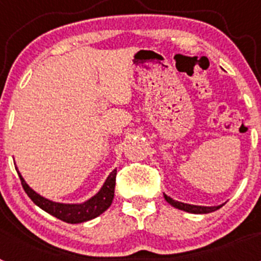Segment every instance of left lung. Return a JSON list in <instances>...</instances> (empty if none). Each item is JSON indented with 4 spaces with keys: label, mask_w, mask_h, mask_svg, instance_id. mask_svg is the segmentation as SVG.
I'll return each mask as SVG.
<instances>
[{
    "label": "left lung",
    "mask_w": 261,
    "mask_h": 261,
    "mask_svg": "<svg viewBox=\"0 0 261 261\" xmlns=\"http://www.w3.org/2000/svg\"><path fill=\"white\" fill-rule=\"evenodd\" d=\"M165 196V200L168 202L170 205H172L174 208L180 209V211L188 212V213H193V214H206V213H212V212L217 211V209H220L223 204L217 205V206H201V205H191V204H186V202H180L176 201V200L171 199L170 196H167L166 193H163Z\"/></svg>",
    "instance_id": "8db88e82"
}]
</instances>
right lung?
<instances>
[{"label":"right lung","instance_id":"add662e5","mask_svg":"<svg viewBox=\"0 0 261 261\" xmlns=\"http://www.w3.org/2000/svg\"><path fill=\"white\" fill-rule=\"evenodd\" d=\"M17 170L19 179L22 181V187L24 192L27 193L30 199L34 201V204L38 205L39 208L43 209L44 212L49 213L50 216L56 217L59 220L64 221L68 223H81L86 222V221L93 220L95 217L100 216L103 212L107 211L112 204L115 195V184H116V168L111 172L107 176L100 190L89 200L84 202H78V204H66V202H57L52 201L49 199H45L38 192L32 190L31 187L26 183L23 179L20 172Z\"/></svg>","mask_w":261,"mask_h":261}]
</instances>
